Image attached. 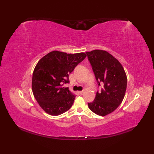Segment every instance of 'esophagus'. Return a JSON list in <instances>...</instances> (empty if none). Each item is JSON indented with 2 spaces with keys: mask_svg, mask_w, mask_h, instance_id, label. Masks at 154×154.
Segmentation results:
<instances>
[{
  "mask_svg": "<svg viewBox=\"0 0 154 154\" xmlns=\"http://www.w3.org/2000/svg\"><path fill=\"white\" fill-rule=\"evenodd\" d=\"M79 93L80 94H83L84 93V91H79Z\"/></svg>",
  "mask_w": 154,
  "mask_h": 154,
  "instance_id": "esophagus-1",
  "label": "esophagus"
}]
</instances>
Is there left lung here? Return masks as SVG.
<instances>
[{
    "label": "left lung",
    "instance_id": "1",
    "mask_svg": "<svg viewBox=\"0 0 154 154\" xmlns=\"http://www.w3.org/2000/svg\"><path fill=\"white\" fill-rule=\"evenodd\" d=\"M99 85H103L95 99L88 103L89 109L104 116L115 110L122 102L127 87V77L119 61L109 52L94 50L86 52Z\"/></svg>",
    "mask_w": 154,
    "mask_h": 154
}]
</instances>
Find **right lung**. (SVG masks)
<instances>
[{
    "mask_svg": "<svg viewBox=\"0 0 154 154\" xmlns=\"http://www.w3.org/2000/svg\"><path fill=\"white\" fill-rule=\"evenodd\" d=\"M86 56L83 52L71 54L52 51L39 60L32 75V89L45 112L57 116L73 105L75 95L63 85L69 82V75Z\"/></svg>",
    "mask_w": 154,
    "mask_h": 154,
    "instance_id": "right-lung-1",
    "label": "right lung"
}]
</instances>
